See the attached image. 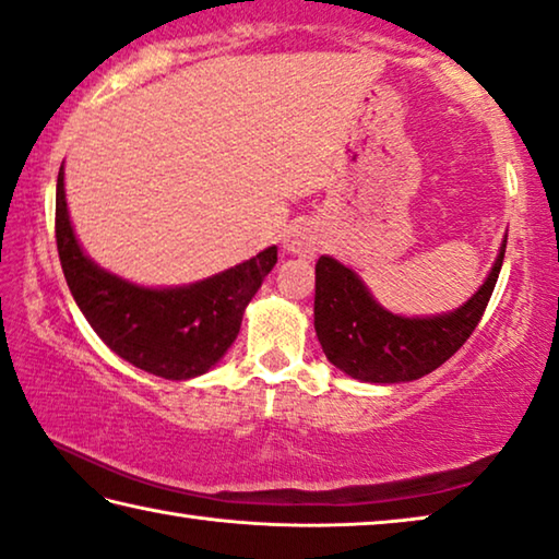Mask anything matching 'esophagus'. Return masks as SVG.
I'll list each match as a JSON object with an SVG mask.
<instances>
[{
  "mask_svg": "<svg viewBox=\"0 0 559 559\" xmlns=\"http://www.w3.org/2000/svg\"><path fill=\"white\" fill-rule=\"evenodd\" d=\"M283 246H286V251L300 255V259H313L318 248H321V238L308 226H296L283 238Z\"/></svg>",
  "mask_w": 559,
  "mask_h": 559,
  "instance_id": "esophagus-1",
  "label": "esophagus"
}]
</instances>
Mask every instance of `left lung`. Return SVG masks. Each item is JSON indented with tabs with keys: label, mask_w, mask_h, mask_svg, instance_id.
Returning a JSON list of instances; mask_svg holds the SVG:
<instances>
[{
	"label": "left lung",
	"mask_w": 559,
	"mask_h": 559,
	"mask_svg": "<svg viewBox=\"0 0 559 559\" xmlns=\"http://www.w3.org/2000/svg\"><path fill=\"white\" fill-rule=\"evenodd\" d=\"M504 246L483 288L455 313L401 318L380 308L356 273L321 255L316 263V333L325 358L366 383L418 380L453 358L480 323L498 283Z\"/></svg>",
	"instance_id": "1"
}]
</instances>
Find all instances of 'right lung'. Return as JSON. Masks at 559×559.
<instances>
[{"mask_svg": "<svg viewBox=\"0 0 559 559\" xmlns=\"http://www.w3.org/2000/svg\"><path fill=\"white\" fill-rule=\"evenodd\" d=\"M57 248L69 290L109 348L146 373L186 380L206 373L236 341L248 300L278 261L271 246L255 259L186 288H139L102 271L79 248L57 179Z\"/></svg>", "mask_w": 559, "mask_h": 559, "instance_id": "right-lung-1", "label": "right lung"}]
</instances>
